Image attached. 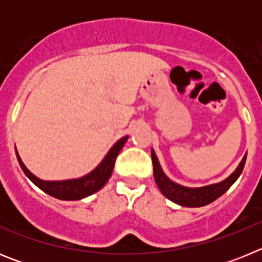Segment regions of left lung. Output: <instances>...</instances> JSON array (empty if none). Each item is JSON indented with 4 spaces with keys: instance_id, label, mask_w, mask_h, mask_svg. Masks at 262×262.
Returning <instances> with one entry per match:
<instances>
[{
    "instance_id": "8db88e82",
    "label": "left lung",
    "mask_w": 262,
    "mask_h": 262,
    "mask_svg": "<svg viewBox=\"0 0 262 262\" xmlns=\"http://www.w3.org/2000/svg\"><path fill=\"white\" fill-rule=\"evenodd\" d=\"M151 155L152 163H154L155 181H156L160 191L168 200H170L172 202L177 203L180 206H185V207H202V206L209 205V203L217 200L221 195H223L232 186L233 182L240 177L243 169H244L245 160H247V155H244V157H243L239 165H237V168L228 177L224 178L223 181L216 182V184L205 185V186L200 187H189L172 181L164 173L163 168L160 165V161L154 149H151Z\"/></svg>"
}]
</instances>
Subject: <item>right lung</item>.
Wrapping results in <instances>:
<instances>
[{
	"instance_id": "right-lung-1",
	"label": "right lung",
	"mask_w": 262,
	"mask_h": 262,
	"mask_svg": "<svg viewBox=\"0 0 262 262\" xmlns=\"http://www.w3.org/2000/svg\"><path fill=\"white\" fill-rule=\"evenodd\" d=\"M128 135L120 138L119 140L115 142V144L108 149L106 156L103 157L102 161L96 166V168L89 172L88 174L81 176L78 178H69V180H60V181H47V180H41L36 177L34 173H31L26 165L23 164L19 154H18L17 148H15V154H17L18 163L20 168L25 172V174L31 180L40 190L45 191L48 195L57 198L62 201H80L82 198L92 195L101 190L111 177L113 169H114L115 159L119 155L120 149L123 148L124 143L127 142Z\"/></svg>"
}]
</instances>
